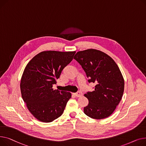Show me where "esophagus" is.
<instances>
[{
    "label": "esophagus",
    "mask_w": 146,
    "mask_h": 146,
    "mask_svg": "<svg viewBox=\"0 0 146 146\" xmlns=\"http://www.w3.org/2000/svg\"><path fill=\"white\" fill-rule=\"evenodd\" d=\"M75 96V97H81L82 96V92H81V91H78L77 92H75V93H74L73 94Z\"/></svg>",
    "instance_id": "1"
}]
</instances>
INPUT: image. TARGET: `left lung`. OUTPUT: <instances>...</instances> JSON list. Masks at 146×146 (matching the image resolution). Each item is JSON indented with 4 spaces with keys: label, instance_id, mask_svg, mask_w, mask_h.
Wrapping results in <instances>:
<instances>
[{
    "label": "left lung",
    "instance_id": "8db88e82",
    "mask_svg": "<svg viewBox=\"0 0 146 146\" xmlns=\"http://www.w3.org/2000/svg\"><path fill=\"white\" fill-rule=\"evenodd\" d=\"M74 58L86 73L88 82L96 84L94 91L84 94L89 101L84 113L94 119L109 117L120 102L124 90L118 65L109 55L95 49L78 51Z\"/></svg>",
    "mask_w": 146,
    "mask_h": 146
}]
</instances>
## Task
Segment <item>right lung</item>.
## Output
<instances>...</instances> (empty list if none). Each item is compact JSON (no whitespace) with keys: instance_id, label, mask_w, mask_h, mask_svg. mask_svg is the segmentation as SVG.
Wrapping results in <instances>:
<instances>
[{"instance_id":"right-lung-1","label":"right lung","mask_w":146,"mask_h":146,"mask_svg":"<svg viewBox=\"0 0 146 146\" xmlns=\"http://www.w3.org/2000/svg\"><path fill=\"white\" fill-rule=\"evenodd\" d=\"M75 54V51H43L25 68L20 83L22 97L30 113L39 121L50 123L62 114L71 93L52 87Z\"/></svg>"}]
</instances>
